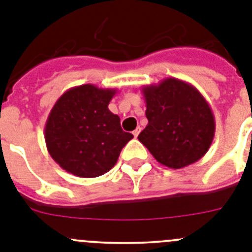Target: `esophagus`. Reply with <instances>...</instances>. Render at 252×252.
Wrapping results in <instances>:
<instances>
[{
  "mask_svg": "<svg viewBox=\"0 0 252 252\" xmlns=\"http://www.w3.org/2000/svg\"><path fill=\"white\" fill-rule=\"evenodd\" d=\"M140 131H141V128H140V127H137V128H136V130H135V131H132V133H133V136H135V137H137V136H139V133H140Z\"/></svg>",
  "mask_w": 252,
  "mask_h": 252,
  "instance_id": "34e87169",
  "label": "esophagus"
}]
</instances>
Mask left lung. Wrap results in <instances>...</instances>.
<instances>
[{
  "label": "left lung",
  "mask_w": 252,
  "mask_h": 252,
  "mask_svg": "<svg viewBox=\"0 0 252 252\" xmlns=\"http://www.w3.org/2000/svg\"><path fill=\"white\" fill-rule=\"evenodd\" d=\"M148 125L137 136L160 164L182 169L203 158L212 145L216 122L201 92L177 78L142 87Z\"/></svg>",
  "instance_id": "8db88e82"
}]
</instances>
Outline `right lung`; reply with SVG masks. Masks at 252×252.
I'll use <instances>...</instances> for the list:
<instances>
[{"instance_id":"add662e5","label":"right lung","mask_w":252,"mask_h":252,"mask_svg":"<svg viewBox=\"0 0 252 252\" xmlns=\"http://www.w3.org/2000/svg\"><path fill=\"white\" fill-rule=\"evenodd\" d=\"M117 90L93 84L73 87L51 108L45 124L46 149L62 169L81 178L110 171L133 137L108 110Z\"/></svg>"}]
</instances>
